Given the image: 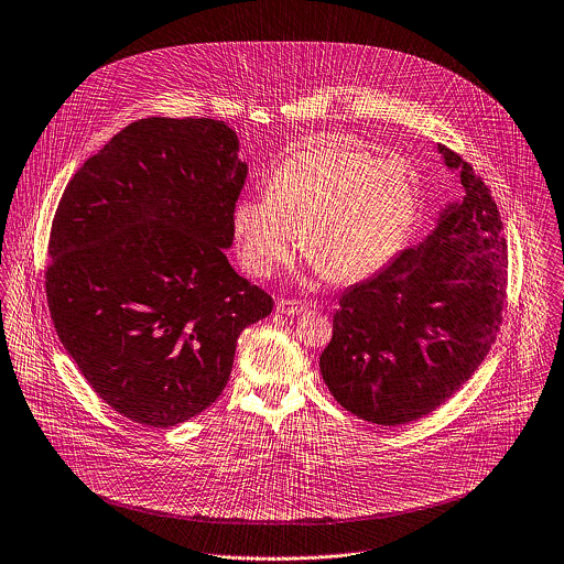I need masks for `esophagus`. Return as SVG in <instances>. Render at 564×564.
Masks as SVG:
<instances>
[{
    "label": "esophagus",
    "instance_id": "esophagus-1",
    "mask_svg": "<svg viewBox=\"0 0 564 564\" xmlns=\"http://www.w3.org/2000/svg\"><path fill=\"white\" fill-rule=\"evenodd\" d=\"M276 312L283 316H296L305 312V303L294 301V299H279L276 301Z\"/></svg>",
    "mask_w": 564,
    "mask_h": 564
}]
</instances>
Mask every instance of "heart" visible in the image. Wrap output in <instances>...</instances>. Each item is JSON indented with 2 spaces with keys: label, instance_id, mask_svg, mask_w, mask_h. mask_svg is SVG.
Segmentation results:
<instances>
[{
  "label": "heart",
  "instance_id": "1",
  "mask_svg": "<svg viewBox=\"0 0 564 564\" xmlns=\"http://www.w3.org/2000/svg\"><path fill=\"white\" fill-rule=\"evenodd\" d=\"M416 212V187L403 165L323 139L276 163L265 196L235 203L232 235L257 276L285 265L305 232V254L321 272L334 283H355L401 250Z\"/></svg>",
  "mask_w": 564,
  "mask_h": 564
}]
</instances>
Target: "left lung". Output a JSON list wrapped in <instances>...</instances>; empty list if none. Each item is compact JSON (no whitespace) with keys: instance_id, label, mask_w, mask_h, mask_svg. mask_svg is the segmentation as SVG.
<instances>
[{"instance_id":"obj_1","label":"left lung","mask_w":564,"mask_h":564,"mask_svg":"<svg viewBox=\"0 0 564 564\" xmlns=\"http://www.w3.org/2000/svg\"><path fill=\"white\" fill-rule=\"evenodd\" d=\"M462 196L434 230L379 274L350 285L321 372L350 414L386 427L441 408L488 355L501 325L508 243L490 189L449 148Z\"/></svg>"}]
</instances>
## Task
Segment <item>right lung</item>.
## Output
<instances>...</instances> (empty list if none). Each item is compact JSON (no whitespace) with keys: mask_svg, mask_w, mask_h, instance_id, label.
Wrapping results in <instances>:
<instances>
[{"mask_svg":"<svg viewBox=\"0 0 564 564\" xmlns=\"http://www.w3.org/2000/svg\"><path fill=\"white\" fill-rule=\"evenodd\" d=\"M237 150L218 119H139L58 203L52 323L98 397L134 423L174 427L216 403L239 334L272 312L226 259L248 174Z\"/></svg>","mask_w":564,"mask_h":564,"instance_id":"add662e5","label":"right lung"}]
</instances>
